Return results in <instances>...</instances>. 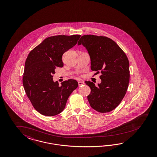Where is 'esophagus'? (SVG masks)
<instances>
[{
  "label": "esophagus",
  "instance_id": "obj_1",
  "mask_svg": "<svg viewBox=\"0 0 157 157\" xmlns=\"http://www.w3.org/2000/svg\"><path fill=\"white\" fill-rule=\"evenodd\" d=\"M85 84L84 82L83 81H80L78 82V85L79 86H83Z\"/></svg>",
  "mask_w": 157,
  "mask_h": 157
}]
</instances>
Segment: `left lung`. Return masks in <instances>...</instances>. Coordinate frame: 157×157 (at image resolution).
Listing matches in <instances>:
<instances>
[{
	"instance_id": "left-lung-1",
	"label": "left lung",
	"mask_w": 157,
	"mask_h": 157,
	"mask_svg": "<svg viewBox=\"0 0 157 157\" xmlns=\"http://www.w3.org/2000/svg\"><path fill=\"white\" fill-rule=\"evenodd\" d=\"M78 45L86 48L91 70L101 73V83L98 86L90 81L85 82L91 89L87 96L91 107L100 113L113 110L123 99L128 87V57L113 40L105 36L84 35Z\"/></svg>"
}]
</instances>
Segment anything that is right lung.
<instances>
[{
  "mask_svg": "<svg viewBox=\"0 0 157 157\" xmlns=\"http://www.w3.org/2000/svg\"><path fill=\"white\" fill-rule=\"evenodd\" d=\"M81 35H58L45 38L29 53L25 64L22 82L34 108L40 114L53 116L64 110L72 92L78 86L68 79L59 86L53 81L56 67H63L62 56L75 45Z\"/></svg>",
  "mask_w": 157,
  "mask_h": 157,
  "instance_id": "obj_1",
  "label": "right lung"
}]
</instances>
